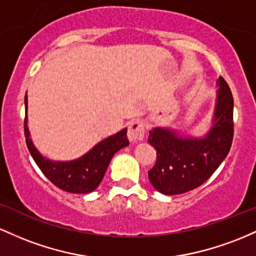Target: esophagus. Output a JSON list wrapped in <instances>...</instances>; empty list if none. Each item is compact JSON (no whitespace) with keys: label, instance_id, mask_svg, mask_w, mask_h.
Here are the masks:
<instances>
[{"label":"esophagus","instance_id":"1","mask_svg":"<svg viewBox=\"0 0 256 256\" xmlns=\"http://www.w3.org/2000/svg\"><path fill=\"white\" fill-rule=\"evenodd\" d=\"M145 136V124L142 120H134L128 126V138L130 142H142Z\"/></svg>","mask_w":256,"mask_h":256}]
</instances>
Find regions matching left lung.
Instances as JSON below:
<instances>
[{
    "label": "left lung",
    "mask_w": 256,
    "mask_h": 256,
    "mask_svg": "<svg viewBox=\"0 0 256 256\" xmlns=\"http://www.w3.org/2000/svg\"><path fill=\"white\" fill-rule=\"evenodd\" d=\"M213 127L203 138L178 136L168 128L150 130L157 160L148 180L163 194H179L204 184L228 156L234 139V96L222 77L216 81Z\"/></svg>",
    "instance_id": "left-lung-1"
}]
</instances>
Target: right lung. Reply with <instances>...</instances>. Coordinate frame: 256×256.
<instances>
[{
	"instance_id": "1",
	"label": "right lung",
	"mask_w": 256,
	"mask_h": 256,
	"mask_svg": "<svg viewBox=\"0 0 256 256\" xmlns=\"http://www.w3.org/2000/svg\"><path fill=\"white\" fill-rule=\"evenodd\" d=\"M28 96H25L24 133L28 151L42 173L56 188L71 194H90L102 182L114 154L129 145L127 128L96 144L84 156L68 162L50 160L43 157L32 144L28 128Z\"/></svg>"
}]
</instances>
